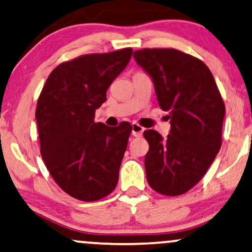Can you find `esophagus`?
Returning a JSON list of instances; mask_svg holds the SVG:
<instances>
[{
	"mask_svg": "<svg viewBox=\"0 0 252 252\" xmlns=\"http://www.w3.org/2000/svg\"><path fill=\"white\" fill-rule=\"evenodd\" d=\"M131 128H132V130H131L132 136H135V137H141V136L143 135V131H144V128H143L142 126H139L138 123L133 122V123L131 124Z\"/></svg>",
	"mask_w": 252,
	"mask_h": 252,
	"instance_id": "obj_1",
	"label": "esophagus"
}]
</instances>
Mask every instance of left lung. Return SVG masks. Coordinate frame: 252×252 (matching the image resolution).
I'll return each mask as SVG.
<instances>
[{"label":"left lung","mask_w":252,"mask_h":252,"mask_svg":"<svg viewBox=\"0 0 252 252\" xmlns=\"http://www.w3.org/2000/svg\"><path fill=\"white\" fill-rule=\"evenodd\" d=\"M155 82L158 104L170 113L166 138L145 130L146 179L152 189L177 196L202 179L222 144L223 98L211 69L200 59L176 49L133 52Z\"/></svg>","instance_id":"1"}]
</instances>
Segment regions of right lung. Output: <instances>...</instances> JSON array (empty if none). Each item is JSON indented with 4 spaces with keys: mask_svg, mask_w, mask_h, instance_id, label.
Segmentation results:
<instances>
[{
    "mask_svg": "<svg viewBox=\"0 0 252 252\" xmlns=\"http://www.w3.org/2000/svg\"><path fill=\"white\" fill-rule=\"evenodd\" d=\"M131 47L91 53L59 63L50 73L36 108L40 155L63 192L81 201L109 195L119 181L131 126L95 122V109L126 68Z\"/></svg>",
    "mask_w": 252,
    "mask_h": 252,
    "instance_id": "right-lung-1",
    "label": "right lung"
}]
</instances>
